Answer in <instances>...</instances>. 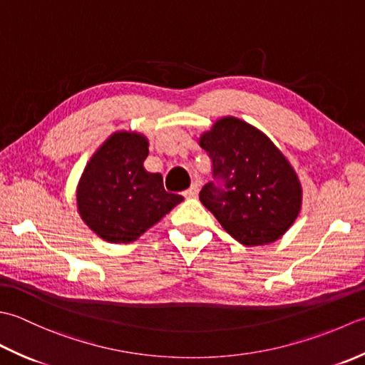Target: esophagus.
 <instances>
[{
  "instance_id": "34e87169",
  "label": "esophagus",
  "mask_w": 365,
  "mask_h": 365,
  "mask_svg": "<svg viewBox=\"0 0 365 365\" xmlns=\"http://www.w3.org/2000/svg\"><path fill=\"white\" fill-rule=\"evenodd\" d=\"M197 195H198V185L197 184H192L190 187L184 192L185 198H195Z\"/></svg>"
}]
</instances>
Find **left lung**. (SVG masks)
Instances as JSON below:
<instances>
[{"mask_svg": "<svg viewBox=\"0 0 365 365\" xmlns=\"http://www.w3.org/2000/svg\"><path fill=\"white\" fill-rule=\"evenodd\" d=\"M198 143L224 184L203 185L200 202L225 232L247 247L284 236L299 215L302 185L271 138L240 118L224 116Z\"/></svg>", "mask_w": 365, "mask_h": 365, "instance_id": "1", "label": "left lung"}]
</instances>
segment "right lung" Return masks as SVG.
I'll return each instance as SVG.
<instances>
[{"mask_svg":"<svg viewBox=\"0 0 365 365\" xmlns=\"http://www.w3.org/2000/svg\"><path fill=\"white\" fill-rule=\"evenodd\" d=\"M148 148L143 133L118 130L98 148L80 176L78 214L103 241L133 242L184 200L163 189L160 173L146 172Z\"/></svg>","mask_w":365,"mask_h":365,"instance_id":"right-lung-1","label":"right lung"}]
</instances>
